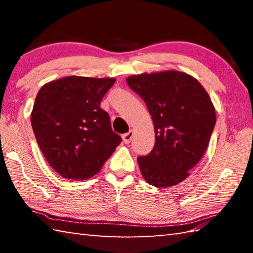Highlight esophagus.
Listing matches in <instances>:
<instances>
[{"mask_svg": "<svg viewBox=\"0 0 253 253\" xmlns=\"http://www.w3.org/2000/svg\"><path fill=\"white\" fill-rule=\"evenodd\" d=\"M132 137H134V131L129 130L128 132H126V134L123 135V142L125 144H129L131 142Z\"/></svg>", "mask_w": 253, "mask_h": 253, "instance_id": "34e87169", "label": "esophagus"}]
</instances>
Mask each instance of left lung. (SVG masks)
Masks as SVG:
<instances>
[{
    "mask_svg": "<svg viewBox=\"0 0 253 253\" xmlns=\"http://www.w3.org/2000/svg\"><path fill=\"white\" fill-rule=\"evenodd\" d=\"M131 90L143 98L151 114L155 145L137 157L143 177L156 187L183 182L207 151L215 126V109L193 77L179 71L130 76Z\"/></svg>",
    "mask_w": 253,
    "mask_h": 253,
    "instance_id": "1",
    "label": "left lung"
}]
</instances>
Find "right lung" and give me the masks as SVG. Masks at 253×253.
<instances>
[{"mask_svg":"<svg viewBox=\"0 0 253 253\" xmlns=\"http://www.w3.org/2000/svg\"><path fill=\"white\" fill-rule=\"evenodd\" d=\"M114 78L70 76L42 85L31 125L46 162L62 177L85 179L99 172L122 142L100 102Z\"/></svg>","mask_w":253,"mask_h":253,"instance_id":"right-lung-1","label":"right lung"}]
</instances>
